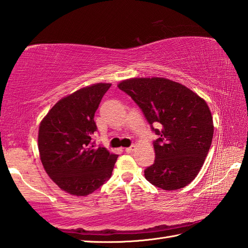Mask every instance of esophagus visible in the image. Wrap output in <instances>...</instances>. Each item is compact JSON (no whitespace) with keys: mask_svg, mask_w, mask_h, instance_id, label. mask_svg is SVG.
<instances>
[{"mask_svg":"<svg viewBox=\"0 0 248 248\" xmlns=\"http://www.w3.org/2000/svg\"><path fill=\"white\" fill-rule=\"evenodd\" d=\"M134 149H135V146L132 145V146L128 147V148H125V152H127V154H132V152L134 151Z\"/></svg>","mask_w":248,"mask_h":248,"instance_id":"esophagus-1","label":"esophagus"}]
</instances>
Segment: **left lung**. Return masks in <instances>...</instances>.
<instances>
[{
	"label": "left lung",
	"instance_id": "left-lung-1",
	"mask_svg": "<svg viewBox=\"0 0 248 248\" xmlns=\"http://www.w3.org/2000/svg\"><path fill=\"white\" fill-rule=\"evenodd\" d=\"M118 87L133 99L159 135L154 141L155 160L145 170V178L165 191L186 186L202 167L212 143L213 119L207 102L164 78H130Z\"/></svg>",
	"mask_w": 248,
	"mask_h": 248
}]
</instances>
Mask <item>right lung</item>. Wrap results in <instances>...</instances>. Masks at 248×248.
Listing matches in <instances>:
<instances>
[{
    "mask_svg": "<svg viewBox=\"0 0 248 248\" xmlns=\"http://www.w3.org/2000/svg\"><path fill=\"white\" fill-rule=\"evenodd\" d=\"M110 85L93 84L61 99L39 125L45 170L62 191L75 196H86L103 186L118 157L93 141L94 113Z\"/></svg>",
    "mask_w": 248,
    "mask_h": 248,
    "instance_id": "obj_1",
    "label": "right lung"
}]
</instances>
